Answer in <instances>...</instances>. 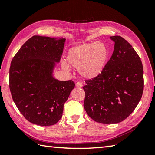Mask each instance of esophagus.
Instances as JSON below:
<instances>
[{
  "label": "esophagus",
  "instance_id": "34e87169",
  "mask_svg": "<svg viewBox=\"0 0 155 155\" xmlns=\"http://www.w3.org/2000/svg\"><path fill=\"white\" fill-rule=\"evenodd\" d=\"M76 85H77V87H83V83L80 82V81H78V82L76 83Z\"/></svg>",
  "mask_w": 155,
  "mask_h": 155
}]
</instances>
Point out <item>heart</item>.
Segmentation results:
<instances>
[{
	"label": "heart",
	"instance_id": "obj_1",
	"mask_svg": "<svg viewBox=\"0 0 155 155\" xmlns=\"http://www.w3.org/2000/svg\"><path fill=\"white\" fill-rule=\"evenodd\" d=\"M109 50L103 42H91L73 46L68 50L67 59L69 64L78 68L81 75L86 78H94L101 74L107 64ZM62 65L68 69L64 61Z\"/></svg>",
	"mask_w": 155,
	"mask_h": 155
}]
</instances>
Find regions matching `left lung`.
Returning a JSON list of instances; mask_svg holds the SVG:
<instances>
[{
    "label": "left lung",
    "instance_id": "left-lung-1",
    "mask_svg": "<svg viewBox=\"0 0 155 155\" xmlns=\"http://www.w3.org/2000/svg\"><path fill=\"white\" fill-rule=\"evenodd\" d=\"M114 51L98 77L85 81L84 108L95 122L116 124L129 116L142 96V63L132 46L111 36Z\"/></svg>",
    "mask_w": 155,
    "mask_h": 155
}]
</instances>
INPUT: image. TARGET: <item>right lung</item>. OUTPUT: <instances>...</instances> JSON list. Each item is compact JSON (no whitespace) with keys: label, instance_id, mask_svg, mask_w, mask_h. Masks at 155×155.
Here are the masks:
<instances>
[{"label":"right lung","instance_id":"right-lung-1","mask_svg":"<svg viewBox=\"0 0 155 155\" xmlns=\"http://www.w3.org/2000/svg\"><path fill=\"white\" fill-rule=\"evenodd\" d=\"M65 39L34 35L23 44L11 62L9 89L13 101L28 122L55 124L75 84L52 76L61 58Z\"/></svg>","mask_w":155,"mask_h":155}]
</instances>
